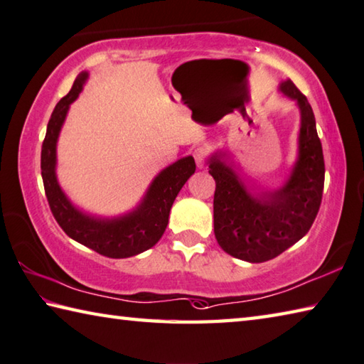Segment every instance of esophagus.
<instances>
[{"label": "esophagus", "instance_id": "esophagus-1", "mask_svg": "<svg viewBox=\"0 0 364 364\" xmlns=\"http://www.w3.org/2000/svg\"><path fill=\"white\" fill-rule=\"evenodd\" d=\"M205 160H208V150L205 149H196L195 150V161L198 168L205 166Z\"/></svg>", "mask_w": 364, "mask_h": 364}]
</instances>
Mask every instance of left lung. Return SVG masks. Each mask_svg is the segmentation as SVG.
Returning a JSON list of instances; mask_svg holds the SVG:
<instances>
[{"label": "left lung", "mask_w": 364, "mask_h": 364, "mask_svg": "<svg viewBox=\"0 0 364 364\" xmlns=\"http://www.w3.org/2000/svg\"><path fill=\"white\" fill-rule=\"evenodd\" d=\"M279 90L296 101L301 111L298 160L284 187L250 193L222 160L225 154L209 160L215 181V239L231 257L250 263L267 262L296 244L311 230L323 195L325 160L312 107L291 80L282 82Z\"/></svg>", "instance_id": "obj_1"}]
</instances>
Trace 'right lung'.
Listing matches in <instances>:
<instances>
[{
    "label": "right lung",
    "instance_id": "add662e5",
    "mask_svg": "<svg viewBox=\"0 0 364 364\" xmlns=\"http://www.w3.org/2000/svg\"><path fill=\"white\" fill-rule=\"evenodd\" d=\"M88 73H80L66 97L58 101L50 115L47 133L41 150V174H43L47 201L55 220L68 236L109 258H128L150 249L160 241L166 230L169 210L183 183L195 173L193 156H185L169 164L150 183L146 196L133 212L115 218L87 215L74 208L60 188L57 166V141L63 127L68 109L79 97Z\"/></svg>",
    "mask_w": 364,
    "mask_h": 364
}]
</instances>
